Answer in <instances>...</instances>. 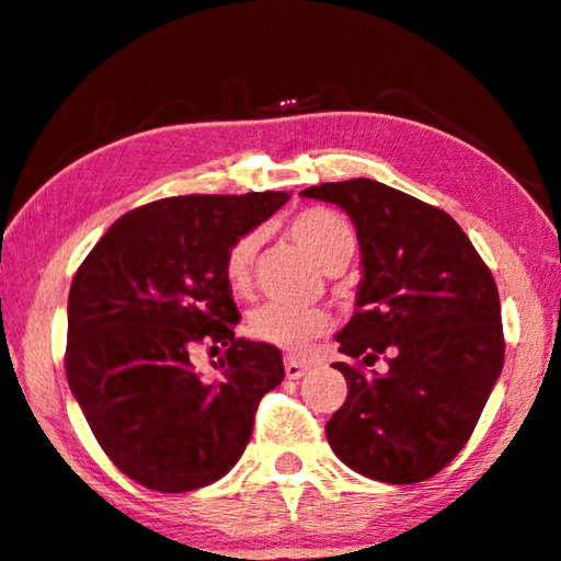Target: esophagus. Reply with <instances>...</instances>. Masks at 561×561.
Returning a JSON list of instances; mask_svg holds the SVG:
<instances>
[{
  "mask_svg": "<svg viewBox=\"0 0 561 561\" xmlns=\"http://www.w3.org/2000/svg\"><path fill=\"white\" fill-rule=\"evenodd\" d=\"M308 371V364H304L300 359H294V356H288L286 359V377L288 379H300Z\"/></svg>",
  "mask_w": 561,
  "mask_h": 561,
  "instance_id": "1",
  "label": "esophagus"
}]
</instances>
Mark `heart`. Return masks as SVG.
<instances>
[{"instance_id":"heart-1","label":"heart","mask_w":561,"mask_h":561,"mask_svg":"<svg viewBox=\"0 0 561 561\" xmlns=\"http://www.w3.org/2000/svg\"><path fill=\"white\" fill-rule=\"evenodd\" d=\"M294 238L323 271L348 257L356 250L354 227L331 209H306L288 225ZM257 250V234H242L234 240L225 255V280L234 294H248L253 283V261ZM329 313L313 306L263 304L248 319L250 336L265 344L298 352L308 341L321 336L329 329Z\"/></svg>"}]
</instances>
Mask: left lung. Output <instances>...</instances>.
<instances>
[{
  "instance_id": "8db88e82",
  "label": "left lung",
  "mask_w": 561,
  "mask_h": 561,
  "mask_svg": "<svg viewBox=\"0 0 561 561\" xmlns=\"http://www.w3.org/2000/svg\"><path fill=\"white\" fill-rule=\"evenodd\" d=\"M356 227L362 280L336 362L346 402L327 422L331 450L381 483H420L468 443L503 369L496 280L448 213L375 180L308 186Z\"/></svg>"
}]
</instances>
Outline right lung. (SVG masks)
Returning <instances> with one entry per match:
<instances>
[{"label":"right lung","mask_w":561,"mask_h":561,"mask_svg":"<svg viewBox=\"0 0 561 561\" xmlns=\"http://www.w3.org/2000/svg\"><path fill=\"white\" fill-rule=\"evenodd\" d=\"M286 192L186 194L131 209L95 242L68 296L70 392L118 470L161 493L209 485L240 460L283 356L234 336L225 255L286 205ZM197 343L226 346L215 378Z\"/></svg>","instance_id":"add662e5"}]
</instances>
